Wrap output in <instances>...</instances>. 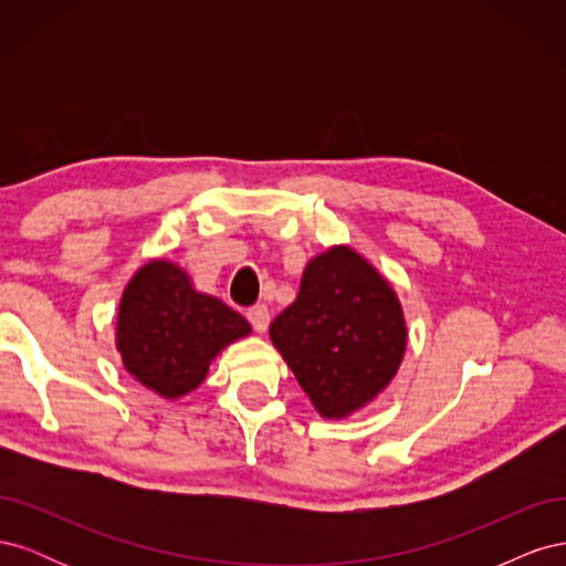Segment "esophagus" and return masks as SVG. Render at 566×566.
Wrapping results in <instances>:
<instances>
[{
  "instance_id": "esophagus-1",
  "label": "esophagus",
  "mask_w": 566,
  "mask_h": 566,
  "mask_svg": "<svg viewBox=\"0 0 566 566\" xmlns=\"http://www.w3.org/2000/svg\"><path fill=\"white\" fill-rule=\"evenodd\" d=\"M245 316H248V321L252 323V328H254L256 333H264V331L269 328L271 316H269V306H266V304H254V306H250Z\"/></svg>"
}]
</instances>
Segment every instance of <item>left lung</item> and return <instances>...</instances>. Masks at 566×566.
I'll use <instances>...</instances> for the list:
<instances>
[{
	"mask_svg": "<svg viewBox=\"0 0 566 566\" xmlns=\"http://www.w3.org/2000/svg\"><path fill=\"white\" fill-rule=\"evenodd\" d=\"M269 337L323 418H349L397 375L408 342L403 306L361 252L333 245L304 266L297 300Z\"/></svg>",
	"mask_w": 566,
	"mask_h": 566,
	"instance_id": "1",
	"label": "left lung"
}]
</instances>
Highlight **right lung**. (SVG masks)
<instances>
[{
	"label": "right lung",
	"instance_id": "right-lung-1",
	"mask_svg": "<svg viewBox=\"0 0 566 566\" xmlns=\"http://www.w3.org/2000/svg\"><path fill=\"white\" fill-rule=\"evenodd\" d=\"M252 333L250 323L214 295L196 290L191 276L158 256L123 290L115 347L136 382L177 401L208 378L210 364Z\"/></svg>",
	"mask_w": 566,
	"mask_h": 566
}]
</instances>
